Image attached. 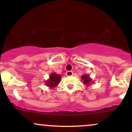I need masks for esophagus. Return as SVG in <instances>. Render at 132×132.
Returning <instances> with one entry per match:
<instances>
[{
	"label": "esophagus",
	"mask_w": 132,
	"mask_h": 132,
	"mask_svg": "<svg viewBox=\"0 0 132 132\" xmlns=\"http://www.w3.org/2000/svg\"><path fill=\"white\" fill-rule=\"evenodd\" d=\"M73 75V72L71 71H68L66 73V76H71Z\"/></svg>",
	"instance_id": "obj_1"
}]
</instances>
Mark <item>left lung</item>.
Wrapping results in <instances>:
<instances>
[{
	"label": "left lung",
	"mask_w": 132,
	"mask_h": 132,
	"mask_svg": "<svg viewBox=\"0 0 132 132\" xmlns=\"http://www.w3.org/2000/svg\"><path fill=\"white\" fill-rule=\"evenodd\" d=\"M82 80L84 81L83 84L84 85H86L87 86H89L91 85L92 83H93V79L90 77L89 75H84L81 77Z\"/></svg>",
	"instance_id": "left-lung-1"
}]
</instances>
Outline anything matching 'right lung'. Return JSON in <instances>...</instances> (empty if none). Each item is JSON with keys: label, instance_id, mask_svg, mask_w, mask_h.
I'll return each mask as SVG.
<instances>
[{"label": "right lung", "instance_id": "obj_1", "mask_svg": "<svg viewBox=\"0 0 132 132\" xmlns=\"http://www.w3.org/2000/svg\"><path fill=\"white\" fill-rule=\"evenodd\" d=\"M61 80V75H57L56 73H52L50 75L49 78L45 82V85L49 87L52 89L56 87L58 84L60 83Z\"/></svg>", "mask_w": 132, "mask_h": 132}]
</instances>
